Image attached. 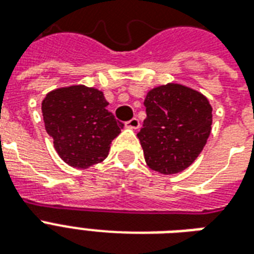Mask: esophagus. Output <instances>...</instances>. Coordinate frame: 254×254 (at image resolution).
Here are the masks:
<instances>
[{
	"mask_svg": "<svg viewBox=\"0 0 254 254\" xmlns=\"http://www.w3.org/2000/svg\"><path fill=\"white\" fill-rule=\"evenodd\" d=\"M127 127H130V129H138L139 127V120L137 117H133L131 120H129L127 123H125Z\"/></svg>",
	"mask_w": 254,
	"mask_h": 254,
	"instance_id": "esophagus-1",
	"label": "esophagus"
}]
</instances>
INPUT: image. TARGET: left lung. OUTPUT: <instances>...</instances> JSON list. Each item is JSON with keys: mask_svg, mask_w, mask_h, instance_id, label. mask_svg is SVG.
<instances>
[{"mask_svg": "<svg viewBox=\"0 0 254 254\" xmlns=\"http://www.w3.org/2000/svg\"><path fill=\"white\" fill-rule=\"evenodd\" d=\"M143 105L146 119L137 137L147 166L165 175L187 169L211 133L212 107L207 97L170 83L147 92Z\"/></svg>", "mask_w": 254, "mask_h": 254, "instance_id": "left-lung-1", "label": "left lung"}]
</instances>
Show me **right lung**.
<instances>
[{
  "label": "right lung",
  "mask_w": 254,
  "mask_h": 254,
  "mask_svg": "<svg viewBox=\"0 0 254 254\" xmlns=\"http://www.w3.org/2000/svg\"><path fill=\"white\" fill-rule=\"evenodd\" d=\"M107 107L103 92L85 85L58 88L46 95V131L67 165L87 169L107 158L111 142L124 127Z\"/></svg>",
  "instance_id": "obj_1"
}]
</instances>
